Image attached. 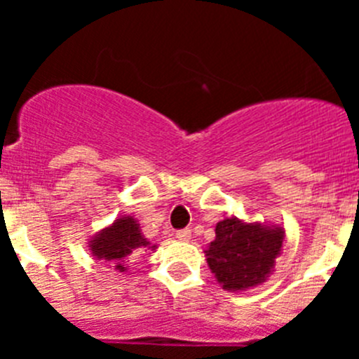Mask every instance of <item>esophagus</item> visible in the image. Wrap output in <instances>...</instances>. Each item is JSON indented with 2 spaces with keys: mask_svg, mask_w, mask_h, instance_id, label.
Instances as JSON below:
<instances>
[{
  "mask_svg": "<svg viewBox=\"0 0 359 359\" xmlns=\"http://www.w3.org/2000/svg\"><path fill=\"white\" fill-rule=\"evenodd\" d=\"M176 237L180 241H189L190 237H192V231H190L189 228H183V230H177L176 231Z\"/></svg>",
  "mask_w": 359,
  "mask_h": 359,
  "instance_id": "1",
  "label": "esophagus"
}]
</instances>
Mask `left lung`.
I'll use <instances>...</instances> for the list:
<instances>
[{"mask_svg": "<svg viewBox=\"0 0 359 359\" xmlns=\"http://www.w3.org/2000/svg\"><path fill=\"white\" fill-rule=\"evenodd\" d=\"M286 230L278 224L226 217L215 224V239L205 250L208 268L226 291H246L271 275Z\"/></svg>", "mask_w": 359, "mask_h": 359, "instance_id": "8db88e82", "label": "left lung"}]
</instances>
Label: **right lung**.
Wrapping results in <instances>:
<instances>
[{"instance_id": "1", "label": "right lung", "mask_w": 359, "mask_h": 359, "mask_svg": "<svg viewBox=\"0 0 359 359\" xmlns=\"http://www.w3.org/2000/svg\"><path fill=\"white\" fill-rule=\"evenodd\" d=\"M91 255L97 261H106L109 268L120 273L128 271L129 257L144 250H156V244H151L140 230L138 219L133 215H120L113 224L97 231L88 243Z\"/></svg>"}]
</instances>
